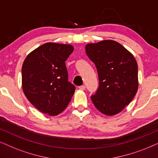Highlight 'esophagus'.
Instances as JSON below:
<instances>
[{"mask_svg":"<svg viewBox=\"0 0 158 158\" xmlns=\"http://www.w3.org/2000/svg\"><path fill=\"white\" fill-rule=\"evenodd\" d=\"M79 89H81V90H85V85H81L80 87H79Z\"/></svg>","mask_w":158,"mask_h":158,"instance_id":"34e87169","label":"esophagus"}]
</instances>
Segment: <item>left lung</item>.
<instances>
[{"label": "left lung", "instance_id": "1", "mask_svg": "<svg viewBox=\"0 0 158 158\" xmlns=\"http://www.w3.org/2000/svg\"><path fill=\"white\" fill-rule=\"evenodd\" d=\"M85 52L98 73L99 87L91 96L93 104L103 114H117L132 101L139 89L134 56L113 40L87 44Z\"/></svg>", "mask_w": 158, "mask_h": 158}]
</instances>
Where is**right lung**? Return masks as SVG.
Instances as JSON below:
<instances>
[{
    "label": "right lung",
    "instance_id": "add662e5",
    "mask_svg": "<svg viewBox=\"0 0 158 158\" xmlns=\"http://www.w3.org/2000/svg\"><path fill=\"white\" fill-rule=\"evenodd\" d=\"M73 51L71 44L48 42L30 52L23 62V93L44 114L58 115L73 97L75 87L68 81L65 63Z\"/></svg>",
    "mask_w": 158,
    "mask_h": 158
}]
</instances>
